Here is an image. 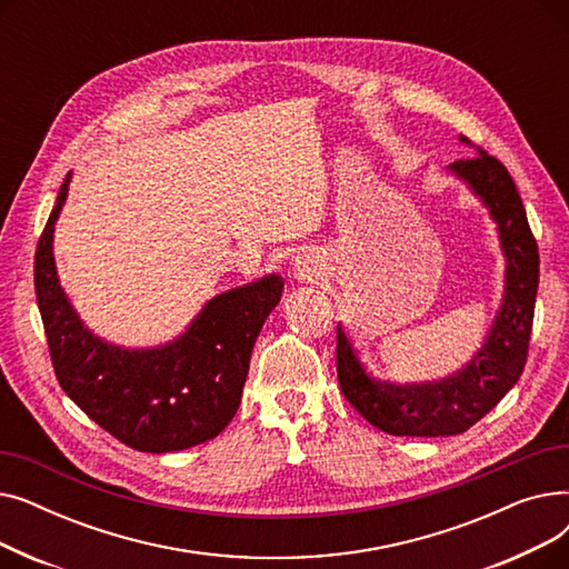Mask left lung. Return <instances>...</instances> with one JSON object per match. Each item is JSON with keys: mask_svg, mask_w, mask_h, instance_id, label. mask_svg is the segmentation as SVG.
Listing matches in <instances>:
<instances>
[{"mask_svg": "<svg viewBox=\"0 0 569 569\" xmlns=\"http://www.w3.org/2000/svg\"><path fill=\"white\" fill-rule=\"evenodd\" d=\"M468 142V138H461ZM450 170L482 198L498 223L507 258L502 307L485 346L455 376L438 382L392 385L369 378L337 327V376L343 397L367 422L392 436H457L498 406L523 373L532 332L540 253L528 226L515 179L485 149L459 159Z\"/></svg>", "mask_w": 569, "mask_h": 569, "instance_id": "1", "label": "left lung"}]
</instances>
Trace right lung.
Instances as JSON below:
<instances>
[{
	"label": "right lung",
	"mask_w": 569,
	"mask_h": 569,
	"mask_svg": "<svg viewBox=\"0 0 569 569\" xmlns=\"http://www.w3.org/2000/svg\"><path fill=\"white\" fill-rule=\"evenodd\" d=\"M67 174L34 256V288L54 376L101 429L138 452H177L217 438L234 417L262 322L281 300L283 279L209 300L189 330L161 348L127 350L94 337L59 286L52 232L67 200Z\"/></svg>",
	"instance_id": "obj_1"
}]
</instances>
